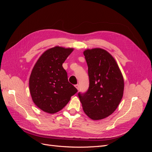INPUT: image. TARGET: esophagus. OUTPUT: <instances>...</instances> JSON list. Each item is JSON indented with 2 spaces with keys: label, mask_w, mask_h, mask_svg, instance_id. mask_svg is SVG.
Wrapping results in <instances>:
<instances>
[{
  "label": "esophagus",
  "mask_w": 152,
  "mask_h": 152,
  "mask_svg": "<svg viewBox=\"0 0 152 152\" xmlns=\"http://www.w3.org/2000/svg\"><path fill=\"white\" fill-rule=\"evenodd\" d=\"M75 87H76V88H77V90H79V84H76V85L75 86Z\"/></svg>",
  "instance_id": "obj_1"
}]
</instances>
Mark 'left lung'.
Here are the masks:
<instances>
[{"instance_id":"1","label":"left lung","mask_w":152,"mask_h":152,"mask_svg":"<svg viewBox=\"0 0 152 152\" xmlns=\"http://www.w3.org/2000/svg\"><path fill=\"white\" fill-rule=\"evenodd\" d=\"M88 66L89 87L79 93L84 113L92 120H102L112 114L121 103L124 81L115 59L102 48L84 51Z\"/></svg>"}]
</instances>
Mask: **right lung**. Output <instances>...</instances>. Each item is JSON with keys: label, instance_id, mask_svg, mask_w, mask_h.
Returning a JSON list of instances; mask_svg holds the SVG:
<instances>
[{"label": "right lung", "instance_id": "add662e5", "mask_svg": "<svg viewBox=\"0 0 152 152\" xmlns=\"http://www.w3.org/2000/svg\"><path fill=\"white\" fill-rule=\"evenodd\" d=\"M73 48L55 46L45 50L32 69L29 88L35 104L42 111L55 113L60 111L77 89L68 80L62 65Z\"/></svg>", "mask_w": 152, "mask_h": 152}]
</instances>
